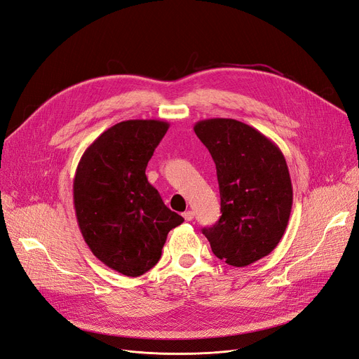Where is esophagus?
I'll use <instances>...</instances> for the list:
<instances>
[{
    "label": "esophagus",
    "mask_w": 359,
    "mask_h": 359,
    "mask_svg": "<svg viewBox=\"0 0 359 359\" xmlns=\"http://www.w3.org/2000/svg\"><path fill=\"white\" fill-rule=\"evenodd\" d=\"M183 218L186 222H192L194 220V212L192 211H184L183 212Z\"/></svg>",
    "instance_id": "1"
}]
</instances>
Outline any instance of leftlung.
<instances>
[{"label":"left lung","mask_w":359,"mask_h":359,"mask_svg":"<svg viewBox=\"0 0 359 359\" xmlns=\"http://www.w3.org/2000/svg\"><path fill=\"white\" fill-rule=\"evenodd\" d=\"M194 130L215 163L222 199L220 220L202 233L217 258L246 267L267 257L287 227L293 191L285 155L233 118L201 120Z\"/></svg>","instance_id":"obj_1"}]
</instances>
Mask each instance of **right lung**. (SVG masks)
Here are the masks:
<instances>
[{
  "label": "right lung",
  "instance_id": "right-lung-1",
  "mask_svg": "<svg viewBox=\"0 0 359 359\" xmlns=\"http://www.w3.org/2000/svg\"><path fill=\"white\" fill-rule=\"evenodd\" d=\"M161 120H126L101 133L77 164L73 202L77 224L107 267L128 277L151 270L183 217L164 205L145 170L168 130Z\"/></svg>",
  "mask_w": 359,
  "mask_h": 359
}]
</instances>
